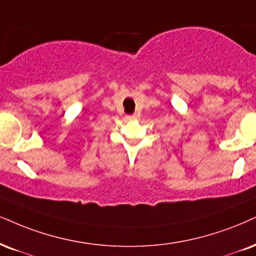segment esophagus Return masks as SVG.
Wrapping results in <instances>:
<instances>
[{
    "label": "esophagus",
    "mask_w": 256,
    "mask_h": 256,
    "mask_svg": "<svg viewBox=\"0 0 256 256\" xmlns=\"http://www.w3.org/2000/svg\"><path fill=\"white\" fill-rule=\"evenodd\" d=\"M128 120V121H133V120H135V116L134 115H132V116H127V118H126Z\"/></svg>",
    "instance_id": "esophagus-1"
}]
</instances>
